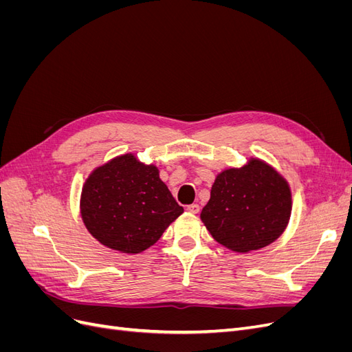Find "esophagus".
<instances>
[{
	"label": "esophagus",
	"instance_id": "obj_1",
	"mask_svg": "<svg viewBox=\"0 0 352 352\" xmlns=\"http://www.w3.org/2000/svg\"><path fill=\"white\" fill-rule=\"evenodd\" d=\"M186 210H188L189 212H194V214H197V212L199 211V206H198V204H190V206L186 207Z\"/></svg>",
	"mask_w": 352,
	"mask_h": 352
}]
</instances>
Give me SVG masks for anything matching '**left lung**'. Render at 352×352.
<instances>
[{
	"label": "left lung",
	"instance_id": "1",
	"mask_svg": "<svg viewBox=\"0 0 352 352\" xmlns=\"http://www.w3.org/2000/svg\"><path fill=\"white\" fill-rule=\"evenodd\" d=\"M292 210L289 185L273 167L251 158L217 175L201 220L211 236L236 252L260 250L278 239Z\"/></svg>",
	"mask_w": 352,
	"mask_h": 352
}]
</instances>
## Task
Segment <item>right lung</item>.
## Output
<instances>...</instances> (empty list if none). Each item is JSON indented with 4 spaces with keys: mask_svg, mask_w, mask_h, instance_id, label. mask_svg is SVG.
<instances>
[{
    "mask_svg": "<svg viewBox=\"0 0 352 352\" xmlns=\"http://www.w3.org/2000/svg\"><path fill=\"white\" fill-rule=\"evenodd\" d=\"M182 212L158 168L132 154L95 168L82 188L85 226L105 247L126 254L150 248Z\"/></svg>",
    "mask_w": 352,
    "mask_h": 352,
    "instance_id": "add662e5",
    "label": "right lung"
}]
</instances>
